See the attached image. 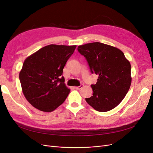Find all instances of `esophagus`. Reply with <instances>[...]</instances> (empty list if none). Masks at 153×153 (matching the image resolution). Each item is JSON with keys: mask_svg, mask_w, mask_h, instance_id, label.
<instances>
[{"mask_svg": "<svg viewBox=\"0 0 153 153\" xmlns=\"http://www.w3.org/2000/svg\"><path fill=\"white\" fill-rule=\"evenodd\" d=\"M84 87V85H80V86H78V87H75V88L76 89H77V90H80V89H81L82 88Z\"/></svg>", "mask_w": 153, "mask_h": 153, "instance_id": "34e87169", "label": "esophagus"}]
</instances>
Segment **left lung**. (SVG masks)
<instances>
[{"label": "left lung", "mask_w": 153, "mask_h": 153, "mask_svg": "<svg viewBox=\"0 0 153 153\" xmlns=\"http://www.w3.org/2000/svg\"><path fill=\"white\" fill-rule=\"evenodd\" d=\"M78 51L85 57L91 73L98 75L87 103L102 112L116 107L131 85L130 62L121 50L100 42L80 45Z\"/></svg>", "instance_id": "left-lung-1"}]
</instances>
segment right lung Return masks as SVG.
<instances>
[{
  "label": "right lung",
  "mask_w": 153,
  "mask_h": 153,
  "mask_svg": "<svg viewBox=\"0 0 153 153\" xmlns=\"http://www.w3.org/2000/svg\"><path fill=\"white\" fill-rule=\"evenodd\" d=\"M76 47L49 45L25 60L20 81L23 94L34 107L50 112L65 101L70 89L64 84L63 68Z\"/></svg>",
  "instance_id": "obj_1"
}]
</instances>
